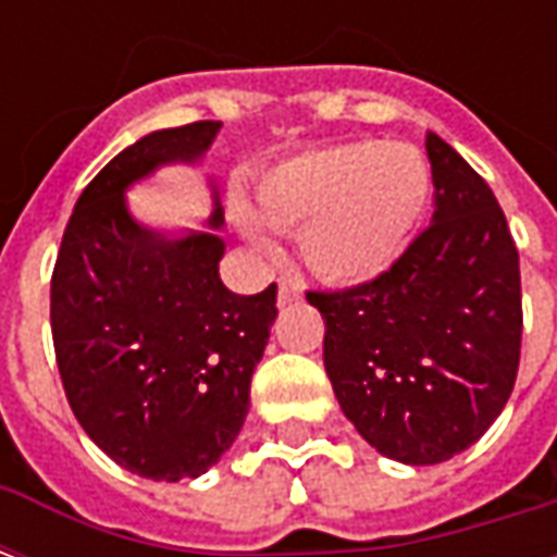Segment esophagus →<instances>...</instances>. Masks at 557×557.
Here are the masks:
<instances>
[{
    "instance_id": "obj_1",
    "label": "esophagus",
    "mask_w": 557,
    "mask_h": 557,
    "mask_svg": "<svg viewBox=\"0 0 557 557\" xmlns=\"http://www.w3.org/2000/svg\"><path fill=\"white\" fill-rule=\"evenodd\" d=\"M301 298V283L295 277H280V286H277V301L280 304H292Z\"/></svg>"
}]
</instances>
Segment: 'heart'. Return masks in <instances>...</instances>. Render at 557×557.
<instances>
[{
	"instance_id": "obj_1",
	"label": "heart",
	"mask_w": 557,
	"mask_h": 557,
	"mask_svg": "<svg viewBox=\"0 0 557 557\" xmlns=\"http://www.w3.org/2000/svg\"><path fill=\"white\" fill-rule=\"evenodd\" d=\"M430 166L406 143H343L301 151L262 175L256 202H235L242 232L268 250L271 231L298 232L307 268L361 283L403 253L430 199Z\"/></svg>"
}]
</instances>
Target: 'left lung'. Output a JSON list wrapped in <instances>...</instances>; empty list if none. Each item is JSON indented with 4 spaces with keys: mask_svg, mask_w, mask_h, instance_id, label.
Returning <instances> with one entry per match:
<instances>
[{
    "mask_svg": "<svg viewBox=\"0 0 557 557\" xmlns=\"http://www.w3.org/2000/svg\"><path fill=\"white\" fill-rule=\"evenodd\" d=\"M432 223L394 265L343 292H307L325 319L343 414L379 454L432 466L466 450L510 399L522 349L519 250L490 184L426 134Z\"/></svg>",
    "mask_w": 557,
    "mask_h": 557,
    "instance_id": "1",
    "label": "left lung"
}]
</instances>
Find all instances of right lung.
<instances>
[{"instance_id": "right-lung-1", "label": "right lung", "mask_w": 557, "mask_h": 557, "mask_svg": "<svg viewBox=\"0 0 557 557\" xmlns=\"http://www.w3.org/2000/svg\"><path fill=\"white\" fill-rule=\"evenodd\" d=\"M220 122L154 131L79 194L50 280L62 387L91 442L139 478H199L230 450L277 319V283L235 295L220 280L223 208L211 230L160 235L125 190L163 163L202 158Z\"/></svg>"}]
</instances>
